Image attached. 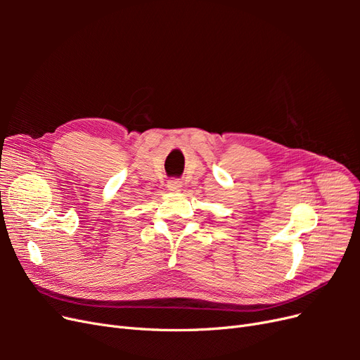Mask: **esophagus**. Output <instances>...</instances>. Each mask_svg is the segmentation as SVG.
I'll list each match as a JSON object with an SVG mask.
<instances>
[{
    "mask_svg": "<svg viewBox=\"0 0 360 360\" xmlns=\"http://www.w3.org/2000/svg\"><path fill=\"white\" fill-rule=\"evenodd\" d=\"M167 188L169 192H180L181 191V181L177 180V179H172L168 181Z\"/></svg>",
    "mask_w": 360,
    "mask_h": 360,
    "instance_id": "obj_1",
    "label": "esophagus"
}]
</instances>
